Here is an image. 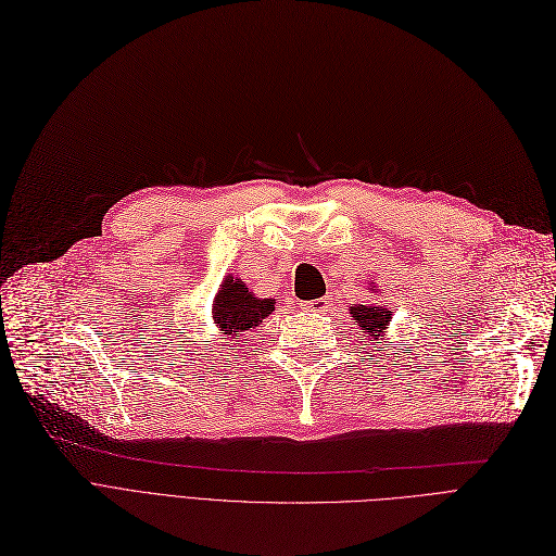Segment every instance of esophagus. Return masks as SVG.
<instances>
[{
    "label": "esophagus",
    "mask_w": 556,
    "mask_h": 556,
    "mask_svg": "<svg viewBox=\"0 0 556 556\" xmlns=\"http://www.w3.org/2000/svg\"><path fill=\"white\" fill-rule=\"evenodd\" d=\"M302 308L304 311H329V300L327 298H320V300H308V302H302Z\"/></svg>",
    "instance_id": "obj_1"
}]
</instances>
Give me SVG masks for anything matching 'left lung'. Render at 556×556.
Returning <instances> with one entry per match:
<instances>
[{
  "instance_id": "1",
  "label": "left lung",
  "mask_w": 556,
  "mask_h": 556,
  "mask_svg": "<svg viewBox=\"0 0 556 556\" xmlns=\"http://www.w3.org/2000/svg\"><path fill=\"white\" fill-rule=\"evenodd\" d=\"M368 293H370V302L364 304H352L350 318L354 320V325L361 329V341H383L386 333H389L391 320H393V306H389L386 302L381 288L377 286V281L368 283Z\"/></svg>"
}]
</instances>
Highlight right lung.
Returning <instances> with one entry per match:
<instances>
[{"instance_id": "1", "label": "right lung", "mask_w": 556, "mask_h": 556, "mask_svg": "<svg viewBox=\"0 0 556 556\" xmlns=\"http://www.w3.org/2000/svg\"><path fill=\"white\" fill-rule=\"evenodd\" d=\"M275 304L273 298L254 295L243 279L227 275L213 298L211 318L218 333L236 338L240 331L256 329L275 311Z\"/></svg>"}]
</instances>
